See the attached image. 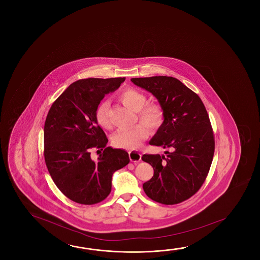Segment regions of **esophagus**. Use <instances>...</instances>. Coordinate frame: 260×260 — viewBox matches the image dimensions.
Masks as SVG:
<instances>
[{
    "label": "esophagus",
    "mask_w": 260,
    "mask_h": 260,
    "mask_svg": "<svg viewBox=\"0 0 260 260\" xmlns=\"http://www.w3.org/2000/svg\"><path fill=\"white\" fill-rule=\"evenodd\" d=\"M128 157H129L131 161L138 162L141 159V154L138 152V151H135V150H132V151L128 152Z\"/></svg>",
    "instance_id": "34e87169"
}]
</instances>
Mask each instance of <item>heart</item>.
Segmentation results:
<instances>
[{
    "label": "heart",
    "instance_id": "obj_1",
    "mask_svg": "<svg viewBox=\"0 0 260 260\" xmlns=\"http://www.w3.org/2000/svg\"><path fill=\"white\" fill-rule=\"evenodd\" d=\"M119 99L124 105L137 111L138 118L144 124H137L132 128H119L111 137L112 144L119 149H138L149 136L148 128L154 131L158 128L161 123L163 117L161 107L158 103H146L147 98L144 94L133 88L124 89L119 94ZM109 109L110 102L108 100L101 102L96 108L95 118L97 123L102 128H109L111 127Z\"/></svg>",
    "mask_w": 260,
    "mask_h": 260
}]
</instances>
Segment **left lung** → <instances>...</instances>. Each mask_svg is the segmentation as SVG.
<instances>
[{"label":"left lung","instance_id":"obj_1","mask_svg":"<svg viewBox=\"0 0 260 260\" xmlns=\"http://www.w3.org/2000/svg\"><path fill=\"white\" fill-rule=\"evenodd\" d=\"M131 81L153 94L164 117L149 144L166 149V156H142L154 170L143 189L156 202L178 204L199 191L211 166L215 140L209 114L199 95L176 78L154 76Z\"/></svg>","mask_w":260,"mask_h":260}]
</instances>
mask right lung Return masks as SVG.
<instances>
[{"mask_svg":"<svg viewBox=\"0 0 260 260\" xmlns=\"http://www.w3.org/2000/svg\"><path fill=\"white\" fill-rule=\"evenodd\" d=\"M125 78H89L73 82L52 103L44 124V158L51 179L64 196L79 204L93 205L111 190V178L128 165L124 149L107 147L108 139L95 118L106 94ZM104 152L94 162L90 152Z\"/></svg>","mask_w":260,"mask_h":260,"instance_id":"add662e5","label":"right lung"}]
</instances>
